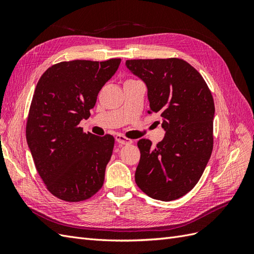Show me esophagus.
<instances>
[{
  "label": "esophagus",
  "mask_w": 254,
  "mask_h": 254,
  "mask_svg": "<svg viewBox=\"0 0 254 254\" xmlns=\"http://www.w3.org/2000/svg\"><path fill=\"white\" fill-rule=\"evenodd\" d=\"M115 140H117V142L121 145H130L133 143L132 140H130V139H128V137L122 135V134H118L117 136H115Z\"/></svg>",
  "instance_id": "obj_1"
}]
</instances>
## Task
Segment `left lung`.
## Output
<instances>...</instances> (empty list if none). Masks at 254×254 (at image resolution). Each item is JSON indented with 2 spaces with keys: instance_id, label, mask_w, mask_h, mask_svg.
<instances>
[{
  "instance_id": "left-lung-1",
  "label": "left lung",
  "mask_w": 254,
  "mask_h": 254,
  "mask_svg": "<svg viewBox=\"0 0 254 254\" xmlns=\"http://www.w3.org/2000/svg\"><path fill=\"white\" fill-rule=\"evenodd\" d=\"M147 86L150 110L162 118L164 139H141L135 183L153 199L171 201L193 190L213 150L214 99L195 67L179 58L126 60ZM160 123V121L158 122Z\"/></svg>"
}]
</instances>
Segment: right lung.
<instances>
[{"instance_id":"1","label":"right lung","mask_w":254,"mask_h":254,"mask_svg":"<svg viewBox=\"0 0 254 254\" xmlns=\"http://www.w3.org/2000/svg\"><path fill=\"white\" fill-rule=\"evenodd\" d=\"M121 64L72 60L52 65L38 81L29 107L26 140L37 172L54 196L87 200L102 189L114 137L83 132L98 92Z\"/></svg>"}]
</instances>
